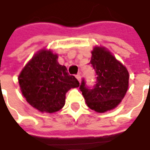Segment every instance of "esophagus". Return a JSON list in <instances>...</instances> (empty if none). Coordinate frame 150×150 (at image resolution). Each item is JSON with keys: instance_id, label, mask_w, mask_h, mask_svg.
Instances as JSON below:
<instances>
[{"instance_id": "1", "label": "esophagus", "mask_w": 150, "mask_h": 150, "mask_svg": "<svg viewBox=\"0 0 150 150\" xmlns=\"http://www.w3.org/2000/svg\"><path fill=\"white\" fill-rule=\"evenodd\" d=\"M75 77H76V79H77V80H79V82H80V81H81V75H80V74L76 75V76H75Z\"/></svg>"}]
</instances>
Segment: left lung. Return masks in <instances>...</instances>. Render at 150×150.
Masks as SVG:
<instances>
[{"mask_svg":"<svg viewBox=\"0 0 150 150\" xmlns=\"http://www.w3.org/2000/svg\"><path fill=\"white\" fill-rule=\"evenodd\" d=\"M91 65L96 70V84L89 89L82 80L80 89L88 107L98 113L111 110L120 105L129 87L126 67L104 46H95Z\"/></svg>","mask_w":150,"mask_h":150,"instance_id":"obj_1","label":"left lung"}]
</instances>
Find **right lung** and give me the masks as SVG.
<instances>
[{
    "label": "right lung",
    "mask_w": 150,
    "mask_h": 150,
    "mask_svg": "<svg viewBox=\"0 0 150 150\" xmlns=\"http://www.w3.org/2000/svg\"><path fill=\"white\" fill-rule=\"evenodd\" d=\"M58 55L42 49L29 60L20 73L21 91L30 105L42 113H54L65 104V94L80 86L65 65H59Z\"/></svg>",
    "instance_id": "1"
}]
</instances>
